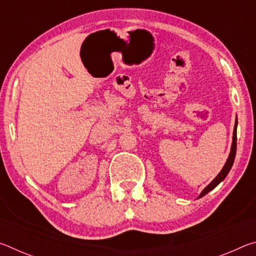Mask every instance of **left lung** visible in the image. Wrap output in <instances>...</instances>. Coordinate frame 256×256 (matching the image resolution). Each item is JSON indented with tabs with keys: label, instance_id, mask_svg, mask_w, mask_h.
<instances>
[{
	"label": "left lung",
	"instance_id": "left-lung-1",
	"mask_svg": "<svg viewBox=\"0 0 256 256\" xmlns=\"http://www.w3.org/2000/svg\"><path fill=\"white\" fill-rule=\"evenodd\" d=\"M237 116H236V120H235V126H234V132H232V148H230V152H229V156L227 158V162L224 164V166L222 167V170H220L218 175L216 176V178L211 182V183L206 186V188L202 190L200 193V196H198V198H200L202 196H204L206 194H208L210 190H214L216 186H218L226 178V176L228 175V172H230L234 160H235V156H236V149H237Z\"/></svg>",
	"mask_w": 256,
	"mask_h": 256
}]
</instances>
